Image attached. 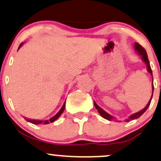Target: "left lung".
I'll use <instances>...</instances> for the list:
<instances>
[{
    "label": "left lung",
    "instance_id": "left-lung-1",
    "mask_svg": "<svg viewBox=\"0 0 161 161\" xmlns=\"http://www.w3.org/2000/svg\"><path fill=\"white\" fill-rule=\"evenodd\" d=\"M134 47H135V50H136V52H137L139 55H141L142 60H143V62L145 63V64H146V66H147V72L150 73V74L151 75V76H152V78H153L152 70H151V66H150V63H149L148 58H147V52H146L145 49L143 47H142V46L140 45L138 43H137V42H136V43H135ZM153 92H154V85H153V80H152V95H151V97L150 101H148V103H147V104L146 105L145 108H143L142 110H140V111L135 113V114H132L131 116H129L128 118H126V119H125V122H129L130 120H133V119H138V117H140V116H141L142 114H143L146 111V110L148 108L149 105H150V104H151V99H152V97H153ZM94 104H95V107L96 108V109H97V111H98V113L100 114H101V116H102L103 118H104V119H108V120H110V121H112L113 119H115V117H114V116H111L110 114H109L108 113L104 111V110H103L102 108H100L98 105L96 104L95 101H94ZM119 122H120V121H119Z\"/></svg>",
    "mask_w": 161,
    "mask_h": 161
}]
</instances>
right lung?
Returning a JSON list of instances; mask_svg holds the SVG:
<instances>
[{"instance_id": "right-lung-1", "label": "right lung", "mask_w": 161, "mask_h": 161, "mask_svg": "<svg viewBox=\"0 0 161 161\" xmlns=\"http://www.w3.org/2000/svg\"><path fill=\"white\" fill-rule=\"evenodd\" d=\"M23 45V43L20 44V45L19 46V48H18V50H19L20 47H22ZM65 104H66V101L64 102V105L62 106L61 109H60V110H59V112L57 113V114H56V115H54L53 116V117L50 118L49 119H45V120H42V119H28V118H25L24 117L25 119V120L29 122V123H33V124H36V125H38V124H48V123H53V122H54L55 120H56L57 119H58L59 117H60V115L63 114V112H64V109H65Z\"/></svg>"}]
</instances>
